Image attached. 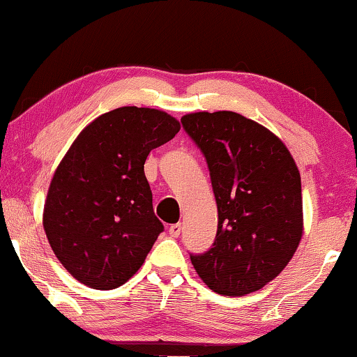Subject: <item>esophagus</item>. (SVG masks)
<instances>
[{"mask_svg":"<svg viewBox=\"0 0 357 357\" xmlns=\"http://www.w3.org/2000/svg\"><path fill=\"white\" fill-rule=\"evenodd\" d=\"M180 232H182V224L177 222V224H172V226L169 227V234L172 237H178Z\"/></svg>","mask_w":357,"mask_h":357,"instance_id":"esophagus-1","label":"esophagus"}]
</instances>
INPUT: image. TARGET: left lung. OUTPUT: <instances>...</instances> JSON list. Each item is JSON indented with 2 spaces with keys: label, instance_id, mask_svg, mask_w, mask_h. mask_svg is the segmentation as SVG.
<instances>
[{
  "label": "left lung",
  "instance_id": "1",
  "mask_svg": "<svg viewBox=\"0 0 357 357\" xmlns=\"http://www.w3.org/2000/svg\"><path fill=\"white\" fill-rule=\"evenodd\" d=\"M206 159L218 204L213 247L190 255L209 289L243 296L280 275L302 237L301 175L284 143L236 112L182 116Z\"/></svg>",
  "mask_w": 357,
  "mask_h": 357
}]
</instances>
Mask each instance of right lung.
<instances>
[{"mask_svg": "<svg viewBox=\"0 0 357 357\" xmlns=\"http://www.w3.org/2000/svg\"><path fill=\"white\" fill-rule=\"evenodd\" d=\"M178 130L162 110L120 107L87 125L68 149L48 188L43 229L82 284L115 289L144 263L164 231L144 162Z\"/></svg>", "mask_w": 357, "mask_h": 357, "instance_id": "add662e5", "label": "right lung"}]
</instances>
